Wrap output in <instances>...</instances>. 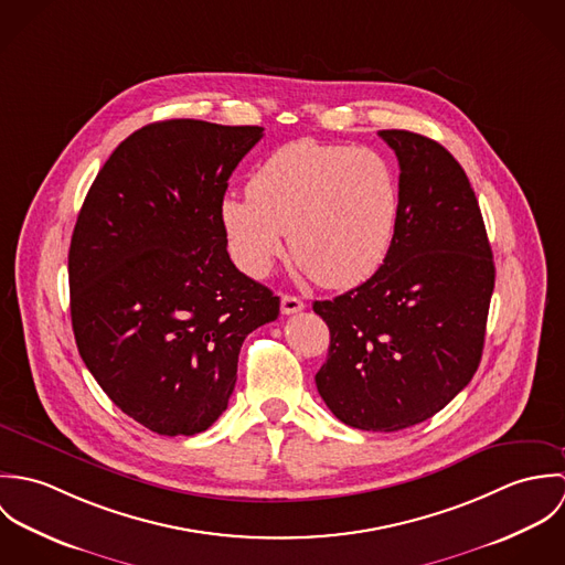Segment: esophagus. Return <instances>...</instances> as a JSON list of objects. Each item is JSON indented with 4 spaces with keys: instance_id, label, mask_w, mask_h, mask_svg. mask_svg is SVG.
<instances>
[{
    "instance_id": "34e87169",
    "label": "esophagus",
    "mask_w": 565,
    "mask_h": 565,
    "mask_svg": "<svg viewBox=\"0 0 565 565\" xmlns=\"http://www.w3.org/2000/svg\"><path fill=\"white\" fill-rule=\"evenodd\" d=\"M280 307H282V313H285V316H294V313H298V311H302V309H305V302H302L300 298H296V296L285 294V296H282Z\"/></svg>"
}]
</instances>
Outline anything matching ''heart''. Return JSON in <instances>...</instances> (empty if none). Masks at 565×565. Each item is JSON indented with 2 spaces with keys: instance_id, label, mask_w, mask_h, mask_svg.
<instances>
[{
  "instance_id": "obj_1",
  "label": "heart",
  "mask_w": 565,
  "mask_h": 565,
  "mask_svg": "<svg viewBox=\"0 0 565 565\" xmlns=\"http://www.w3.org/2000/svg\"><path fill=\"white\" fill-rule=\"evenodd\" d=\"M403 213L392 161L372 150L291 141L256 167L247 193L222 200V222L249 274H265L291 233L296 263L326 287H352L387 258Z\"/></svg>"
}]
</instances>
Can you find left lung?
<instances>
[{
	"label": "left lung",
	"instance_id": "left-lung-1",
	"mask_svg": "<svg viewBox=\"0 0 565 565\" xmlns=\"http://www.w3.org/2000/svg\"><path fill=\"white\" fill-rule=\"evenodd\" d=\"M401 164L403 213L363 285L313 302L330 330L316 385L343 424L392 433L450 403L483 354L493 256L475 189L437 141L381 130Z\"/></svg>",
	"mask_w": 565,
	"mask_h": 565
}]
</instances>
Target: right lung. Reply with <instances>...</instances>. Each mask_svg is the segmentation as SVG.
<instances>
[{
  "label": "right lung",
  "mask_w": 565,
  "mask_h": 565,
  "mask_svg": "<svg viewBox=\"0 0 565 565\" xmlns=\"http://www.w3.org/2000/svg\"><path fill=\"white\" fill-rule=\"evenodd\" d=\"M258 126L169 119L117 146L93 180L70 247L82 361L126 415L175 437L228 406L243 339L280 298L226 249L228 178Z\"/></svg>",
  "instance_id": "obj_1"
}]
</instances>
